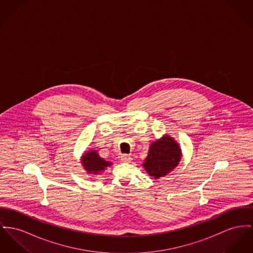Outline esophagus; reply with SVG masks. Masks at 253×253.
Here are the masks:
<instances>
[{
    "label": "esophagus",
    "instance_id": "1",
    "mask_svg": "<svg viewBox=\"0 0 253 253\" xmlns=\"http://www.w3.org/2000/svg\"><path fill=\"white\" fill-rule=\"evenodd\" d=\"M121 160L123 162H130L131 161V156L128 155V154H123L121 156Z\"/></svg>",
    "mask_w": 253,
    "mask_h": 253
}]
</instances>
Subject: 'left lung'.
<instances>
[{
    "label": "left lung",
    "instance_id": "1",
    "mask_svg": "<svg viewBox=\"0 0 253 253\" xmlns=\"http://www.w3.org/2000/svg\"><path fill=\"white\" fill-rule=\"evenodd\" d=\"M181 151L176 142L169 136L152 143L145 160L144 167L153 178L166 175L180 161Z\"/></svg>",
    "mask_w": 253,
    "mask_h": 253
}]
</instances>
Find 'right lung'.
Returning <instances> with one entry per match:
<instances>
[{"label": "right lung", "mask_w": 253, "mask_h": 253, "mask_svg": "<svg viewBox=\"0 0 253 253\" xmlns=\"http://www.w3.org/2000/svg\"><path fill=\"white\" fill-rule=\"evenodd\" d=\"M83 166L90 173H101L107 166H110L111 163L103 160L99 156L97 152H86L83 157Z\"/></svg>", "instance_id": "right-lung-1"}]
</instances>
